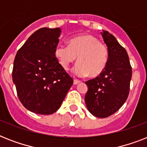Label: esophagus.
Here are the masks:
<instances>
[{"label": "esophagus", "mask_w": 147, "mask_h": 147, "mask_svg": "<svg viewBox=\"0 0 147 147\" xmlns=\"http://www.w3.org/2000/svg\"><path fill=\"white\" fill-rule=\"evenodd\" d=\"M80 82H81L80 81L76 80V79H75V80H74V82H73L74 85H78V84H79V83H80Z\"/></svg>", "instance_id": "esophagus-1"}]
</instances>
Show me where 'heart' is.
<instances>
[{
    "instance_id": "heart-1",
    "label": "heart",
    "mask_w": 147,
    "mask_h": 147,
    "mask_svg": "<svg viewBox=\"0 0 147 147\" xmlns=\"http://www.w3.org/2000/svg\"><path fill=\"white\" fill-rule=\"evenodd\" d=\"M55 55L60 65L65 70L78 57V63L74 72L78 76L88 75L91 78L100 76L107 66L109 51L107 47L94 36L84 34L72 38L69 46L58 45Z\"/></svg>"
}]
</instances>
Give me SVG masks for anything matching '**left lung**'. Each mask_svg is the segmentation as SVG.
Returning a JSON list of instances; mask_svg holds the SVG:
<instances>
[{"label":"left lung","mask_w":147,"mask_h":147,"mask_svg":"<svg viewBox=\"0 0 147 147\" xmlns=\"http://www.w3.org/2000/svg\"><path fill=\"white\" fill-rule=\"evenodd\" d=\"M101 33L109 51L107 66L100 76L86 82L85 105L92 114L105 118L117 111L130 92L132 68L127 53L107 31Z\"/></svg>","instance_id":"8db88e82"}]
</instances>
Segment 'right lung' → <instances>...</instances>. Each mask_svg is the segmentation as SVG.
Instances as JSON below:
<instances>
[{
    "label": "right lung",
    "instance_id": "1",
    "mask_svg": "<svg viewBox=\"0 0 147 147\" xmlns=\"http://www.w3.org/2000/svg\"><path fill=\"white\" fill-rule=\"evenodd\" d=\"M60 33V28L38 30L15 56L12 78L17 95L22 105L36 114L56 111L73 84L55 55Z\"/></svg>",
    "mask_w": 147,
    "mask_h": 147
}]
</instances>
